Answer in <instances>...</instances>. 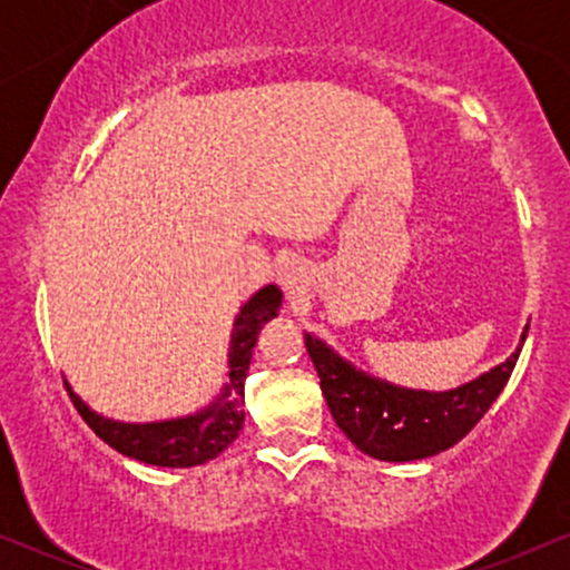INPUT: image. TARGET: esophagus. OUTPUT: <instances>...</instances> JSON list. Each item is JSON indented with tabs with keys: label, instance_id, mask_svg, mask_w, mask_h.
<instances>
[{
	"label": "esophagus",
	"instance_id": "obj_1",
	"mask_svg": "<svg viewBox=\"0 0 570 570\" xmlns=\"http://www.w3.org/2000/svg\"><path fill=\"white\" fill-rule=\"evenodd\" d=\"M281 286H284L289 303H303L307 286H311V278H307V271L299 263H289L281 271Z\"/></svg>",
	"mask_w": 570,
	"mask_h": 570
}]
</instances>
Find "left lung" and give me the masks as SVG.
I'll list each match as a JSON object with an SVG mask.
<instances>
[{"mask_svg":"<svg viewBox=\"0 0 570 570\" xmlns=\"http://www.w3.org/2000/svg\"><path fill=\"white\" fill-rule=\"evenodd\" d=\"M305 348L340 431L377 461H417L461 442L499 399L522 351L461 389L426 394L362 375L311 335Z\"/></svg>","mask_w":570,"mask_h":570,"instance_id":"left-lung-1","label":"left lung"}]
</instances>
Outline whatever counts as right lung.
Returning a JSON list of instances; mask_svg holds the SVG:
<instances>
[{"mask_svg": "<svg viewBox=\"0 0 570 570\" xmlns=\"http://www.w3.org/2000/svg\"><path fill=\"white\" fill-rule=\"evenodd\" d=\"M281 292L276 286H265L263 292L254 294L252 299L240 311L238 322H235L230 337V383L225 385V394L214 407L198 412L193 417H181L171 423H149V426H130V423H115L107 417L96 415L85 407L80 396L71 394L77 412L82 421L96 431L98 440H104L117 453L136 458V461L153 463V466L168 469H185L198 466V463L212 461L222 450H227L235 442V436L244 429V385L248 362H252V351L257 345L259 330L278 316Z\"/></svg>", "mask_w": 570, "mask_h": 570, "instance_id": "obj_1", "label": "right lung"}]
</instances>
